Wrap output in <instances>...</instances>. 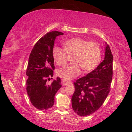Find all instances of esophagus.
I'll return each instance as SVG.
<instances>
[{
    "label": "esophagus",
    "instance_id": "1",
    "mask_svg": "<svg viewBox=\"0 0 132 132\" xmlns=\"http://www.w3.org/2000/svg\"><path fill=\"white\" fill-rule=\"evenodd\" d=\"M71 81H69L68 80L66 79H63L62 80V84L63 85V86H66V85H68L71 83Z\"/></svg>",
    "mask_w": 132,
    "mask_h": 132
}]
</instances>
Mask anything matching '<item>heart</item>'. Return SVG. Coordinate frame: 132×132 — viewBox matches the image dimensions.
I'll use <instances>...</instances> for the list:
<instances>
[{
	"label": "heart",
	"instance_id": "heart-1",
	"mask_svg": "<svg viewBox=\"0 0 132 132\" xmlns=\"http://www.w3.org/2000/svg\"><path fill=\"white\" fill-rule=\"evenodd\" d=\"M63 49L54 46L52 56L59 66H64L68 61V55L71 57L72 63L57 71V75L66 80L77 77L81 72L88 73L93 70L101 58V51L97 42L89 41L81 38H73L64 41Z\"/></svg>",
	"mask_w": 132,
	"mask_h": 132
}]
</instances>
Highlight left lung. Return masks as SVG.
<instances>
[{"instance_id":"1","label":"left lung","mask_w":132,"mask_h":132,"mask_svg":"<svg viewBox=\"0 0 132 132\" xmlns=\"http://www.w3.org/2000/svg\"><path fill=\"white\" fill-rule=\"evenodd\" d=\"M113 75V55L106 43L104 60L86 76L74 82L71 97L73 111L78 115L87 116L98 110L108 97Z\"/></svg>"}]
</instances>
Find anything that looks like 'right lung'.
Returning a JSON list of instances; mask_svg holds the SVG:
<instances>
[{
    "label": "right lung",
    "mask_w": 132,
    "mask_h": 132,
    "mask_svg": "<svg viewBox=\"0 0 132 132\" xmlns=\"http://www.w3.org/2000/svg\"><path fill=\"white\" fill-rule=\"evenodd\" d=\"M63 34L57 31L48 32L35 44L29 56L26 90L31 104L39 110H46L53 106L55 95L62 87L59 77L53 80L51 85L46 82L53 76L52 50L55 38Z\"/></svg>",
    "instance_id": "add662e5"
}]
</instances>
